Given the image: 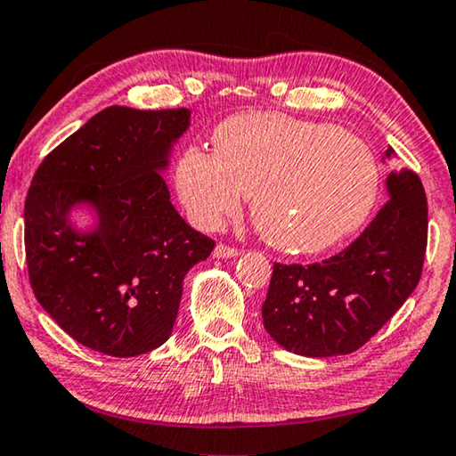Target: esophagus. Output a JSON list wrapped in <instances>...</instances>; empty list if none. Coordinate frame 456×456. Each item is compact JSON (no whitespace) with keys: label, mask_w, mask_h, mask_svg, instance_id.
Masks as SVG:
<instances>
[{"label":"esophagus","mask_w":456,"mask_h":456,"mask_svg":"<svg viewBox=\"0 0 456 456\" xmlns=\"http://www.w3.org/2000/svg\"><path fill=\"white\" fill-rule=\"evenodd\" d=\"M213 256H215V257H221V259L237 257V256H239V249H237V247H231V245H227V243H219L217 247H215Z\"/></svg>","instance_id":"obj_1"}]
</instances>
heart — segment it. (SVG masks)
Returning a JSON list of instances; mask_svg holds the SVG:
<instances>
[{
  "mask_svg": "<svg viewBox=\"0 0 456 456\" xmlns=\"http://www.w3.org/2000/svg\"><path fill=\"white\" fill-rule=\"evenodd\" d=\"M215 154L197 146L176 163L191 219L217 229L251 195L261 235L288 253H320L356 233L380 192V165L362 138L288 117L249 112L221 122Z\"/></svg>",
  "mask_w": 456,
  "mask_h": 456,
  "instance_id": "obj_1",
  "label": "heart"
}]
</instances>
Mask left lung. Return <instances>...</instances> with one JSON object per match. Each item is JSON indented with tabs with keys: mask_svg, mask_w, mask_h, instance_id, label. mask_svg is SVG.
<instances>
[{
	"mask_svg": "<svg viewBox=\"0 0 456 456\" xmlns=\"http://www.w3.org/2000/svg\"><path fill=\"white\" fill-rule=\"evenodd\" d=\"M386 184L388 200L346 249L322 264L273 265L261 314L285 350L310 358L356 352L419 285L428 239L427 192L408 168L392 171Z\"/></svg>",
	"mask_w": 456,
	"mask_h": 456,
	"instance_id": "8db88e82",
	"label": "left lung"
}]
</instances>
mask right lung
Wrapping results in <instances>:
<instances>
[{"instance_id": "obj_1", "label": "right lung", "mask_w": 456, "mask_h": 456, "mask_svg": "<svg viewBox=\"0 0 456 456\" xmlns=\"http://www.w3.org/2000/svg\"><path fill=\"white\" fill-rule=\"evenodd\" d=\"M187 108L108 106L42 160L26 197L29 283L52 320L90 350L130 358L171 336L189 269L215 241L184 221L159 175ZM90 202L99 229L67 223Z\"/></svg>"}]
</instances>
